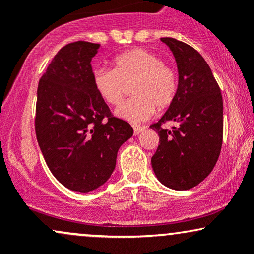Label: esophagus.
<instances>
[{"instance_id":"esophagus-1","label":"esophagus","mask_w":254,"mask_h":254,"mask_svg":"<svg viewBox=\"0 0 254 254\" xmlns=\"http://www.w3.org/2000/svg\"><path fill=\"white\" fill-rule=\"evenodd\" d=\"M132 127H133V133H135V135H139V133L145 129L144 127H139V125H132Z\"/></svg>"}]
</instances>
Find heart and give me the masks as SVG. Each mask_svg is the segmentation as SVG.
Listing matches in <instances>:
<instances>
[{
	"mask_svg": "<svg viewBox=\"0 0 254 254\" xmlns=\"http://www.w3.org/2000/svg\"><path fill=\"white\" fill-rule=\"evenodd\" d=\"M135 95L116 110L118 117L139 123L149 119L155 109L165 110L178 92V75L154 52L131 49L113 60V70L97 69L93 83L98 94L109 105L121 104L127 86Z\"/></svg>",
	"mask_w": 254,
	"mask_h": 254,
	"instance_id": "b5f03b06",
	"label": "heart"
}]
</instances>
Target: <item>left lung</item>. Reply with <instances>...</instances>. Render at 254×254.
Returning <instances> with one entry per match:
<instances>
[{"instance_id":"left-lung-1","label":"left lung","mask_w":254,"mask_h":254,"mask_svg":"<svg viewBox=\"0 0 254 254\" xmlns=\"http://www.w3.org/2000/svg\"><path fill=\"white\" fill-rule=\"evenodd\" d=\"M176 58L178 92L161 119L150 125L159 133L151 157L160 183L173 190H189L203 182L216 165L223 138V101L210 66L197 50L174 38H161ZM174 121L178 127L162 129Z\"/></svg>"}]
</instances>
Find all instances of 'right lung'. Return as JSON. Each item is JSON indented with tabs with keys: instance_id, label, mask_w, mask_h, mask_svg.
I'll list each match as a JSON object with an SVG mask.
<instances>
[{
	"instance_id": "right-lung-1",
	"label": "right lung",
	"mask_w": 254,
	"mask_h": 254,
	"mask_svg": "<svg viewBox=\"0 0 254 254\" xmlns=\"http://www.w3.org/2000/svg\"><path fill=\"white\" fill-rule=\"evenodd\" d=\"M100 44L75 42L57 52L37 90L36 135L46 165L66 189L87 193L109 180L118 149L133 135L113 117L93 83Z\"/></svg>"
}]
</instances>
